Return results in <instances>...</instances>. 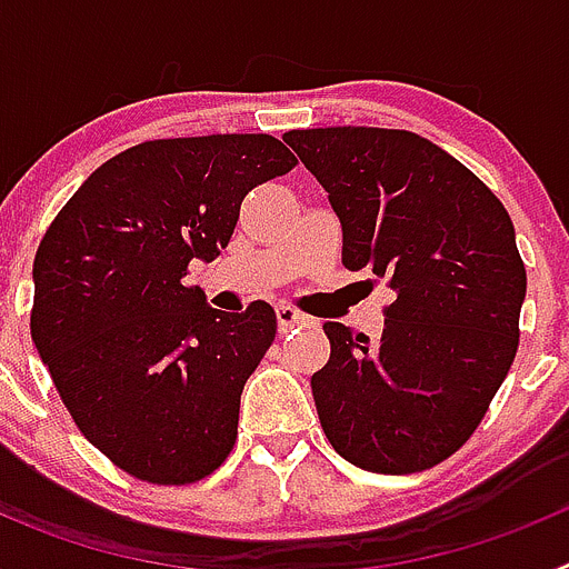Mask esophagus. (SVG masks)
I'll return each mask as SVG.
<instances>
[{
  "instance_id": "34e87169",
  "label": "esophagus",
  "mask_w": 569,
  "mask_h": 569,
  "mask_svg": "<svg viewBox=\"0 0 569 569\" xmlns=\"http://www.w3.org/2000/svg\"><path fill=\"white\" fill-rule=\"evenodd\" d=\"M276 321H279V333H290L293 328L305 325L308 316L299 313V310L290 308V305H279V308H276Z\"/></svg>"
}]
</instances>
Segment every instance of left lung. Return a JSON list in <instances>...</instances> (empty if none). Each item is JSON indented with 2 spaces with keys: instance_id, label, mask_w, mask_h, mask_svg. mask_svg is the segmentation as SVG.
I'll return each instance as SVG.
<instances>
[{
  "instance_id": "8db88e82",
  "label": "left lung",
  "mask_w": 569,
  "mask_h": 569,
  "mask_svg": "<svg viewBox=\"0 0 569 569\" xmlns=\"http://www.w3.org/2000/svg\"><path fill=\"white\" fill-rule=\"evenodd\" d=\"M284 142L328 190L341 264L396 293L379 341L325 321L330 361L310 379L321 430L361 470H430L470 439L519 350L527 270L510 213L410 130H290Z\"/></svg>"
}]
</instances>
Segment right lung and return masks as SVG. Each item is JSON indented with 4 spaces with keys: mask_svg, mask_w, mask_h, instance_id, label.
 Listing matches in <instances>:
<instances>
[{
    "mask_svg": "<svg viewBox=\"0 0 569 569\" xmlns=\"http://www.w3.org/2000/svg\"><path fill=\"white\" fill-rule=\"evenodd\" d=\"M293 164L268 133L142 142L93 170L39 241L30 336L82 436L119 470L193 485L233 450L276 313L268 301L219 313L184 276L228 248L241 199Z\"/></svg>",
    "mask_w": 569,
    "mask_h": 569,
    "instance_id": "right-lung-1",
    "label": "right lung"
}]
</instances>
